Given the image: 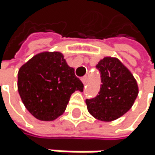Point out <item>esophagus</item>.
<instances>
[{
	"label": "esophagus",
	"instance_id": "obj_1",
	"mask_svg": "<svg viewBox=\"0 0 155 155\" xmlns=\"http://www.w3.org/2000/svg\"><path fill=\"white\" fill-rule=\"evenodd\" d=\"M81 80H82L83 84H86V81H87V77H86V76H84V77H82V79H81Z\"/></svg>",
	"mask_w": 155,
	"mask_h": 155
}]
</instances>
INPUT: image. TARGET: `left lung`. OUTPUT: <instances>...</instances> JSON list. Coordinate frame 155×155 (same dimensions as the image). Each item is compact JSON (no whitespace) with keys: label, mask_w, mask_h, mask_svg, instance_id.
<instances>
[{"label":"left lung","mask_w":155,"mask_h":155,"mask_svg":"<svg viewBox=\"0 0 155 155\" xmlns=\"http://www.w3.org/2000/svg\"><path fill=\"white\" fill-rule=\"evenodd\" d=\"M96 68L100 72L102 84L96 97L85 100L87 110L97 120H116L133 106L139 94L138 84L118 58H104Z\"/></svg>","instance_id":"8db88e82"}]
</instances>
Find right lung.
<instances>
[{
	"mask_svg": "<svg viewBox=\"0 0 155 155\" xmlns=\"http://www.w3.org/2000/svg\"><path fill=\"white\" fill-rule=\"evenodd\" d=\"M17 89L27 110L41 121H53L66 110L70 97L84 84L59 52L37 54L19 69Z\"/></svg>",
	"mask_w": 155,
	"mask_h": 155,
	"instance_id": "right-lung-1",
	"label": "right lung"
}]
</instances>
